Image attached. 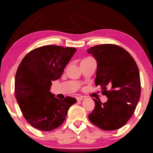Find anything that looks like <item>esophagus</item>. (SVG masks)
<instances>
[{"mask_svg": "<svg viewBox=\"0 0 153 153\" xmlns=\"http://www.w3.org/2000/svg\"><path fill=\"white\" fill-rule=\"evenodd\" d=\"M85 99H86V97H85V96H82V95L79 96V97H76L77 101H82V100H84Z\"/></svg>", "mask_w": 153, "mask_h": 153, "instance_id": "obj_1", "label": "esophagus"}]
</instances>
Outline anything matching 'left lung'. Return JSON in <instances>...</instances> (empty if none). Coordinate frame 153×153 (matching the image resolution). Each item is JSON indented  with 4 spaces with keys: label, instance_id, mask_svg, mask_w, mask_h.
<instances>
[{
    "label": "left lung",
    "instance_id": "1",
    "mask_svg": "<svg viewBox=\"0 0 153 153\" xmlns=\"http://www.w3.org/2000/svg\"><path fill=\"white\" fill-rule=\"evenodd\" d=\"M87 52L97 60L95 85H100L102 94L108 98L104 104L94 99L95 108L88 118L100 129L116 130L129 120L140 99L141 81L137 65L126 50L115 45H96Z\"/></svg>",
    "mask_w": 153,
    "mask_h": 153
}]
</instances>
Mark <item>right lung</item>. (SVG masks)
Segmentation results:
<instances>
[{
  "mask_svg": "<svg viewBox=\"0 0 153 153\" xmlns=\"http://www.w3.org/2000/svg\"><path fill=\"white\" fill-rule=\"evenodd\" d=\"M76 48L47 45L29 52L21 62L15 75V97L23 116L30 125L49 131L65 120L75 98L63 100L50 92L51 81L60 79Z\"/></svg>",
  "mask_w": 153,
  "mask_h": 153,
  "instance_id": "right-lung-1",
  "label": "right lung"
}]
</instances>
